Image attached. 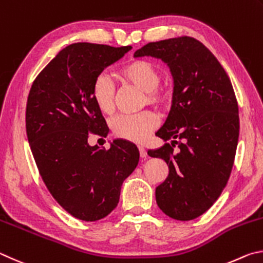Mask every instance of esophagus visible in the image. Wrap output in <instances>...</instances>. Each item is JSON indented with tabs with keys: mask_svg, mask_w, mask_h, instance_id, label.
<instances>
[{
	"mask_svg": "<svg viewBox=\"0 0 263 263\" xmlns=\"http://www.w3.org/2000/svg\"><path fill=\"white\" fill-rule=\"evenodd\" d=\"M137 148H139L141 157H145V156H146V150H145L144 146L143 145H137Z\"/></svg>",
	"mask_w": 263,
	"mask_h": 263,
	"instance_id": "1",
	"label": "esophagus"
}]
</instances>
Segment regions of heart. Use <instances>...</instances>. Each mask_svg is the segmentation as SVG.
I'll list each match as a JSON object with an SVG mask.
<instances>
[{
	"instance_id": "b5f03b06",
	"label": "heart",
	"mask_w": 263,
	"mask_h": 263,
	"mask_svg": "<svg viewBox=\"0 0 263 263\" xmlns=\"http://www.w3.org/2000/svg\"><path fill=\"white\" fill-rule=\"evenodd\" d=\"M121 82L128 83L145 92L149 104L157 105L163 100L158 89L160 72L153 63L145 60H134L117 72ZM92 99L101 113L110 114L114 108V85L106 75H99L92 85ZM157 124V119L151 112L139 114H121L112 121V130L117 136L130 141H143Z\"/></svg>"
}]
</instances>
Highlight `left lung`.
Wrapping results in <instances>:
<instances>
[{
	"label": "left lung",
	"mask_w": 263,
	"mask_h": 263,
	"mask_svg": "<svg viewBox=\"0 0 263 263\" xmlns=\"http://www.w3.org/2000/svg\"><path fill=\"white\" fill-rule=\"evenodd\" d=\"M134 57L160 59L172 73L171 109L156 133L165 142L172 140L171 145L148 155L168 165L167 178L156 188L160 210L173 219L192 220L215 203L231 174L239 137L231 81L215 55L192 36L149 43Z\"/></svg>",
	"instance_id": "left-lung-1"
}]
</instances>
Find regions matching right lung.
<instances>
[{"instance_id":"add662e5","label":"right lung","mask_w":263,"mask_h":263,"mask_svg":"<svg viewBox=\"0 0 263 263\" xmlns=\"http://www.w3.org/2000/svg\"><path fill=\"white\" fill-rule=\"evenodd\" d=\"M130 49L69 45L36 76L27 98L26 134L40 176L58 203L81 220L95 222L112 213L122 182L139 164L132 142L117 139L108 150L87 142L89 133L105 136L108 130L92 85Z\"/></svg>"}]
</instances>
